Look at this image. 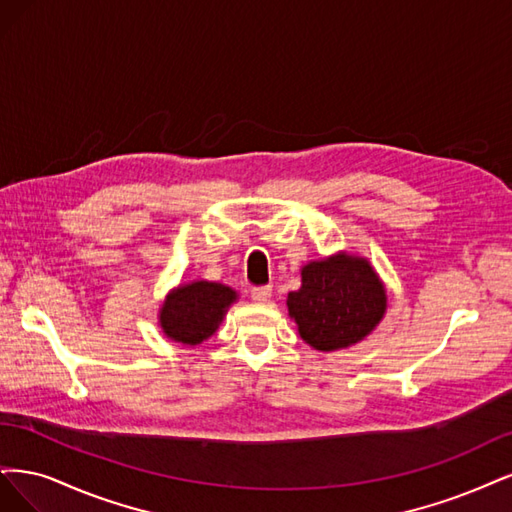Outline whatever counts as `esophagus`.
<instances>
[{
    "mask_svg": "<svg viewBox=\"0 0 512 512\" xmlns=\"http://www.w3.org/2000/svg\"><path fill=\"white\" fill-rule=\"evenodd\" d=\"M251 298H253L255 302H259V304H263V302H268V300L272 298V287H270V285H261V287H253V289H251Z\"/></svg>",
    "mask_w": 512,
    "mask_h": 512,
    "instance_id": "1",
    "label": "esophagus"
}]
</instances>
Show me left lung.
Masks as SVG:
<instances>
[{
    "instance_id": "1",
    "label": "left lung",
    "mask_w": 512,
    "mask_h": 512,
    "mask_svg": "<svg viewBox=\"0 0 512 512\" xmlns=\"http://www.w3.org/2000/svg\"><path fill=\"white\" fill-rule=\"evenodd\" d=\"M287 308L310 346L338 351L372 332L385 315L387 298L366 259L338 255L304 266L302 287L289 293Z\"/></svg>"
}]
</instances>
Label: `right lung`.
<instances>
[{
  "label": "right lung",
  "instance_id": "add662e5",
  "mask_svg": "<svg viewBox=\"0 0 512 512\" xmlns=\"http://www.w3.org/2000/svg\"><path fill=\"white\" fill-rule=\"evenodd\" d=\"M236 291L219 283H191L168 295L159 323L168 338L183 344H200L217 332Z\"/></svg>",
  "mask_w": 512,
  "mask_h": 512
}]
</instances>
